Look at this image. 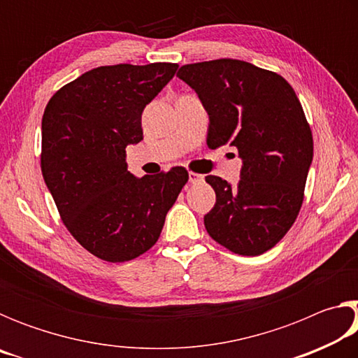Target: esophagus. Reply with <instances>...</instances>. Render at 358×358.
I'll list each match as a JSON object with an SVG mask.
<instances>
[{"mask_svg": "<svg viewBox=\"0 0 358 358\" xmlns=\"http://www.w3.org/2000/svg\"><path fill=\"white\" fill-rule=\"evenodd\" d=\"M203 180V175L201 173H196V172H189V183H201Z\"/></svg>", "mask_w": 358, "mask_h": 358, "instance_id": "34e87169", "label": "esophagus"}]
</instances>
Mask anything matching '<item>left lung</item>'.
Returning a JSON list of instances; mask_svg holds the SVG:
<instances>
[{
  "label": "left lung",
  "mask_w": 358,
  "mask_h": 358,
  "mask_svg": "<svg viewBox=\"0 0 358 358\" xmlns=\"http://www.w3.org/2000/svg\"><path fill=\"white\" fill-rule=\"evenodd\" d=\"M177 77L208 113V147L229 143L243 162L237 187L205 177L216 192L205 229L241 256L271 250L299 216L313 162V134L294 88L276 72L230 58L185 64Z\"/></svg>",
  "instance_id": "left-lung-1"
}]
</instances>
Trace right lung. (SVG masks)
<instances>
[{
    "label": "right lung",
    "instance_id": "obj_1",
    "mask_svg": "<svg viewBox=\"0 0 358 358\" xmlns=\"http://www.w3.org/2000/svg\"><path fill=\"white\" fill-rule=\"evenodd\" d=\"M178 64L99 66L52 96L42 117V177L78 243L107 262H126L159 238L187 181L185 167L137 178L126 147L143 138L142 112Z\"/></svg>",
    "mask_w": 358,
    "mask_h": 358
}]
</instances>
